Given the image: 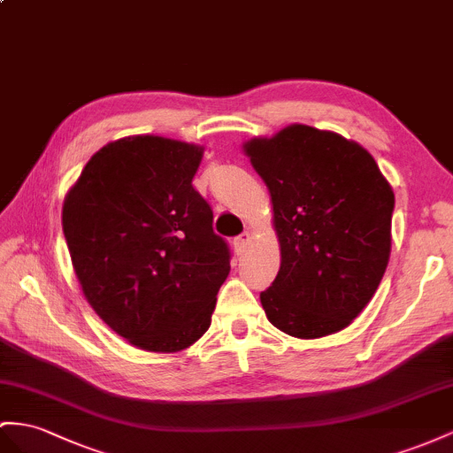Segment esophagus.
<instances>
[{
  "label": "esophagus",
  "mask_w": 453,
  "mask_h": 453,
  "mask_svg": "<svg viewBox=\"0 0 453 453\" xmlns=\"http://www.w3.org/2000/svg\"><path fill=\"white\" fill-rule=\"evenodd\" d=\"M250 241H252V234H249V231H245V234H241L235 241H234V245H235V250H237V254H242L247 250V247L250 245Z\"/></svg>",
  "instance_id": "esophagus-1"
}]
</instances>
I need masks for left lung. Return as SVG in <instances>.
I'll list each match as a JSON object with an SVG mask.
<instances>
[{"label": "left lung", "instance_id": "left-lung-1", "mask_svg": "<svg viewBox=\"0 0 453 453\" xmlns=\"http://www.w3.org/2000/svg\"><path fill=\"white\" fill-rule=\"evenodd\" d=\"M272 196L281 268L260 293L272 326L296 339L339 333L359 316L390 258L394 191L367 150L291 124L242 143Z\"/></svg>", "mask_w": 453, "mask_h": 453}]
</instances>
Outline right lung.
Segmentation results:
<instances>
[{
    "label": "right lung",
    "instance_id": "obj_1",
    "mask_svg": "<svg viewBox=\"0 0 453 453\" xmlns=\"http://www.w3.org/2000/svg\"><path fill=\"white\" fill-rule=\"evenodd\" d=\"M203 147L130 135L89 158L63 203V234L84 296L147 352L189 348L211 327L231 270L212 211L193 189Z\"/></svg>",
    "mask_w": 453,
    "mask_h": 453
}]
</instances>
